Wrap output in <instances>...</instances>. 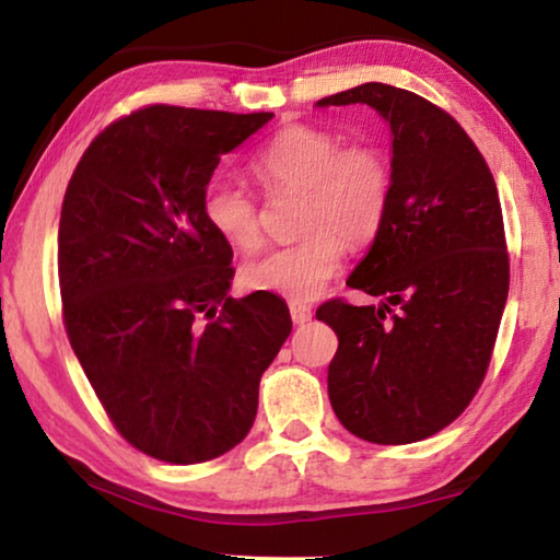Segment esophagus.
Segmentation results:
<instances>
[{
    "instance_id": "obj_1",
    "label": "esophagus",
    "mask_w": 560,
    "mask_h": 560,
    "mask_svg": "<svg viewBox=\"0 0 560 560\" xmlns=\"http://www.w3.org/2000/svg\"><path fill=\"white\" fill-rule=\"evenodd\" d=\"M290 316H293L298 326H303L311 320L313 311H311V305H305V303H290Z\"/></svg>"
}]
</instances>
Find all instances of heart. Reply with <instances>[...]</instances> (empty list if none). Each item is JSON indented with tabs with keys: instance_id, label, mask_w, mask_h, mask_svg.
Instances as JSON below:
<instances>
[{
	"instance_id": "1",
	"label": "heart",
	"mask_w": 560,
	"mask_h": 560,
	"mask_svg": "<svg viewBox=\"0 0 560 560\" xmlns=\"http://www.w3.org/2000/svg\"><path fill=\"white\" fill-rule=\"evenodd\" d=\"M252 171L267 188L305 190L301 240L244 265V285L257 293L311 301L339 272L343 240L359 247L385 224L393 171L382 150L370 144L343 148L341 137L328 129L290 125L262 144ZM201 211L206 224L236 249H255L262 240L255 198L236 183H209Z\"/></svg>"
}]
</instances>
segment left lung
I'll use <instances>...</instances> for the list:
<instances>
[{"instance_id": "8db88e82", "label": "left lung", "mask_w": 560, "mask_h": 560, "mask_svg": "<svg viewBox=\"0 0 560 560\" xmlns=\"http://www.w3.org/2000/svg\"><path fill=\"white\" fill-rule=\"evenodd\" d=\"M349 104L387 121L393 198L347 280L382 303L316 311L339 336L328 400L357 439L400 446L454 423L485 380L510 290L502 209L477 144L439 106L387 83L316 102Z\"/></svg>"}]
</instances>
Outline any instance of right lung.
Wrapping results in <instances>:
<instances>
[{"instance_id":"add662e5","label":"right lung","mask_w":560,"mask_h":560,"mask_svg":"<svg viewBox=\"0 0 560 560\" xmlns=\"http://www.w3.org/2000/svg\"><path fill=\"white\" fill-rule=\"evenodd\" d=\"M272 112L148 106L106 127L68 183L58 275L71 347L117 431L167 464L234 448L293 328L282 298L229 295L232 244L201 198Z\"/></svg>"}]
</instances>
